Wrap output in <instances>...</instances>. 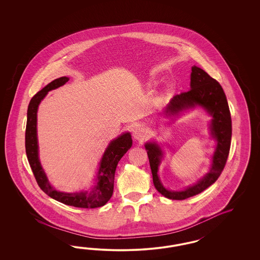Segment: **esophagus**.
I'll return each mask as SVG.
<instances>
[{"mask_svg":"<svg viewBox=\"0 0 260 260\" xmlns=\"http://www.w3.org/2000/svg\"><path fill=\"white\" fill-rule=\"evenodd\" d=\"M148 135V129L145 126H136L134 129V136L137 140H143Z\"/></svg>","mask_w":260,"mask_h":260,"instance_id":"34e87169","label":"esophagus"}]
</instances>
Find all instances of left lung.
<instances>
[{"instance_id":"8db88e82","label":"left lung","mask_w":260,"mask_h":260,"mask_svg":"<svg viewBox=\"0 0 260 260\" xmlns=\"http://www.w3.org/2000/svg\"><path fill=\"white\" fill-rule=\"evenodd\" d=\"M197 105L203 107L212 115L211 133L217 141L212 168L201 180L181 191L166 189L159 180L157 174L158 167L163 155L162 150L154 143H147L145 146L149 156L154 187L162 196L169 199L184 200L202 192L217 180L228 159L232 139V119L226 95L215 79L212 78L200 68L193 66L190 74V89L175 95L168 105L166 112L173 115Z\"/></svg>"}]
</instances>
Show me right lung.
I'll return each instance as SVG.
<instances>
[{"label": "right lung", "mask_w": 260, "mask_h": 260, "mask_svg": "<svg viewBox=\"0 0 260 260\" xmlns=\"http://www.w3.org/2000/svg\"><path fill=\"white\" fill-rule=\"evenodd\" d=\"M70 79L68 77L55 79L32 97L27 109V120L25 127V152L37 184L48 197L63 204L73 206L76 208L94 209L102 207L110 200L113 193V184L116 167L120 159L131 149L133 140L131 134L126 133L119 136L115 140L111 141L103 155L97 176V185L91 191L66 193L53 189L48 183L47 176L44 173V170L38 158V143L36 129L37 110L40 103L45 98L49 90L63 86Z\"/></svg>", "instance_id": "1"}]
</instances>
